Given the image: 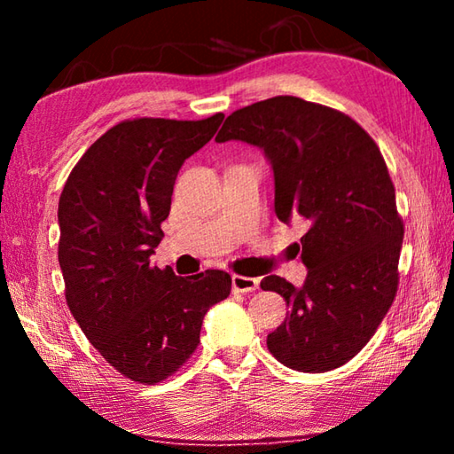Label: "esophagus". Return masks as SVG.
Instances as JSON below:
<instances>
[{"mask_svg": "<svg viewBox=\"0 0 454 454\" xmlns=\"http://www.w3.org/2000/svg\"><path fill=\"white\" fill-rule=\"evenodd\" d=\"M232 288L236 292H254L258 290V278H250V276H232Z\"/></svg>", "mask_w": 454, "mask_h": 454, "instance_id": "esophagus-1", "label": "esophagus"}]
</instances>
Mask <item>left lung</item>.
Returning a JSON list of instances; mask_svg holds the SVG:
<instances>
[{
  "label": "left lung",
  "instance_id": "left-lung-1",
  "mask_svg": "<svg viewBox=\"0 0 454 454\" xmlns=\"http://www.w3.org/2000/svg\"><path fill=\"white\" fill-rule=\"evenodd\" d=\"M228 140L264 150L276 216L309 226L302 288L276 274L260 282L290 306L268 350L302 372L342 366L374 336L398 290L404 224L379 145L347 114L294 96L232 112L216 136Z\"/></svg>",
  "mask_w": 454,
  "mask_h": 454
}]
</instances>
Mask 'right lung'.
Instances as JSON below:
<instances>
[{
  "label": "right lung",
  "mask_w": 454,
  "mask_h": 454,
  "mask_svg": "<svg viewBox=\"0 0 454 454\" xmlns=\"http://www.w3.org/2000/svg\"><path fill=\"white\" fill-rule=\"evenodd\" d=\"M222 120L120 121L90 145L61 190L66 302L94 348L129 380L156 384L182 368L198 348L204 314L232 288L224 270L182 278L150 264L176 176Z\"/></svg>",
  "instance_id": "add662e5"
}]
</instances>
